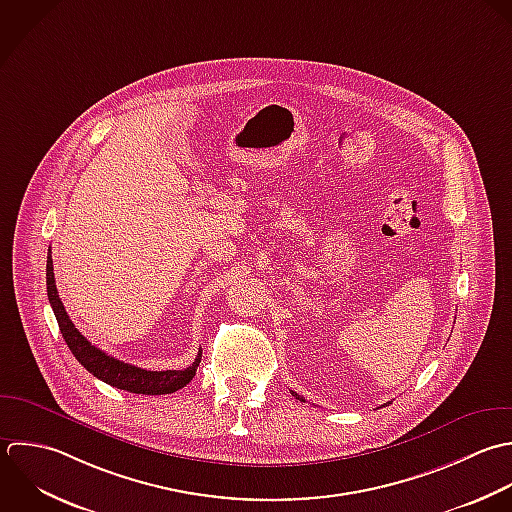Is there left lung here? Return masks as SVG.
<instances>
[{
	"instance_id": "1",
	"label": "left lung",
	"mask_w": 512,
	"mask_h": 512,
	"mask_svg": "<svg viewBox=\"0 0 512 512\" xmlns=\"http://www.w3.org/2000/svg\"><path fill=\"white\" fill-rule=\"evenodd\" d=\"M291 395H293V397H295V399H299V401H305V399H303V397H301V395H297V393H291Z\"/></svg>"
}]
</instances>
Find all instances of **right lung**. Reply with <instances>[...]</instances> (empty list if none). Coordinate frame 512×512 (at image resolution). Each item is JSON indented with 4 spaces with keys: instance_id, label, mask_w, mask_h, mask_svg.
Instances as JSON below:
<instances>
[{
    "instance_id": "right-lung-1",
    "label": "right lung",
    "mask_w": 512,
    "mask_h": 512,
    "mask_svg": "<svg viewBox=\"0 0 512 512\" xmlns=\"http://www.w3.org/2000/svg\"><path fill=\"white\" fill-rule=\"evenodd\" d=\"M45 279H47V299L51 303V309L55 313L59 331L69 347V351L73 353V357L97 379H101L103 383L121 389V391H129V393H137V395H169L175 393L179 389H183L193 377L195 371L201 363V351L197 353L193 365H189L183 371H147L129 363H123L115 357H109L107 353H103L101 349H97L95 345H91L71 323L69 315L65 313V307L57 295V287H55V277H53V261H51V249L47 253V269H45Z\"/></svg>"
}]
</instances>
